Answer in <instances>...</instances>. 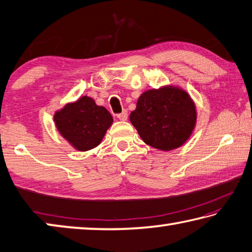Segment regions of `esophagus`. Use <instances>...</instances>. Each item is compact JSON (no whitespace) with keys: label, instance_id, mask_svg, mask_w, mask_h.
<instances>
[{"label":"esophagus","instance_id":"34e87169","mask_svg":"<svg viewBox=\"0 0 252 252\" xmlns=\"http://www.w3.org/2000/svg\"><path fill=\"white\" fill-rule=\"evenodd\" d=\"M117 118L119 119V120H122V121H126L127 119V111L126 110H123L121 113L117 114Z\"/></svg>","mask_w":252,"mask_h":252}]
</instances>
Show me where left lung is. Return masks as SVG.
<instances>
[{
  "label": "left lung",
  "mask_w": 252,
  "mask_h": 252,
  "mask_svg": "<svg viewBox=\"0 0 252 252\" xmlns=\"http://www.w3.org/2000/svg\"><path fill=\"white\" fill-rule=\"evenodd\" d=\"M197 112L186 91L174 87L149 90L139 97L130 121L149 146L163 151L185 143L195 125Z\"/></svg>",
  "instance_id": "8db88e82"
}]
</instances>
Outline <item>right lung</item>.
Returning <instances> with one entry per match:
<instances>
[{"label":"right lung","instance_id":"add662e5","mask_svg":"<svg viewBox=\"0 0 252 252\" xmlns=\"http://www.w3.org/2000/svg\"><path fill=\"white\" fill-rule=\"evenodd\" d=\"M60 133L80 151L99 146L113 119L104 106L95 104L91 97L82 96L66 104L54 116Z\"/></svg>","mask_w":252,"mask_h":252}]
</instances>
